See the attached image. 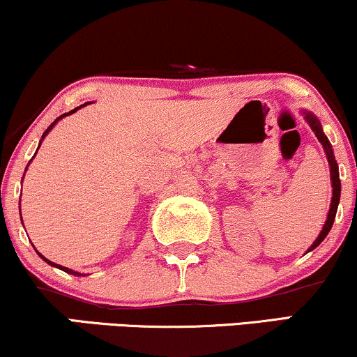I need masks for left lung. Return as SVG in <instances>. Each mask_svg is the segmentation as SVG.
<instances>
[{"label": "left lung", "mask_w": 357, "mask_h": 357, "mask_svg": "<svg viewBox=\"0 0 357 357\" xmlns=\"http://www.w3.org/2000/svg\"><path fill=\"white\" fill-rule=\"evenodd\" d=\"M306 119L307 123L311 124L312 131L316 132L317 139H319V143L323 144L324 151H326V156H328V161H329V166H331V181H333V201H331V208H329V214H328V220H326V225L323 227V231H321L319 236H317V239L314 243H312V246L309 248V251H312V249L319 246L321 243L324 241V238L328 236V233L331 231V227H333V222H334V218H336V213H337V204H339V197H341V179H339V169H337V162L334 160L333 156V149H331V144L328 141V137L323 132V128H321V123L317 121V118L314 114L307 113L306 114Z\"/></svg>", "instance_id": "left-lung-1"}]
</instances>
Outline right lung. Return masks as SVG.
<instances>
[{
  "label": "right lung",
  "instance_id": "add662e5",
  "mask_svg": "<svg viewBox=\"0 0 357 357\" xmlns=\"http://www.w3.org/2000/svg\"><path fill=\"white\" fill-rule=\"evenodd\" d=\"M79 108H81V106H79ZM75 111H78V108H75V109H73V111H70V113H64V114H61V116H59V118H56L54 119V121L53 123H51L50 124V128H48V130H46L45 132H43V137H45L46 135H48V132L51 131V128H53L54 126V124L56 123H58L59 121V119H61V118H64V116H68V114H71V113H75ZM41 144V143H40ZM38 255H40V252H38ZM41 256V255H40ZM43 257V259H45L46 261V263H48V264H51V266H56V268H59V269H63V271L64 273H70V274H75V276H81V274L79 273H75V271H73V269H68V268H63V266H59V264H54V263H51V261L50 259H46V257L45 256H41Z\"/></svg>",
  "mask_w": 357,
  "mask_h": 357
}]
</instances>
